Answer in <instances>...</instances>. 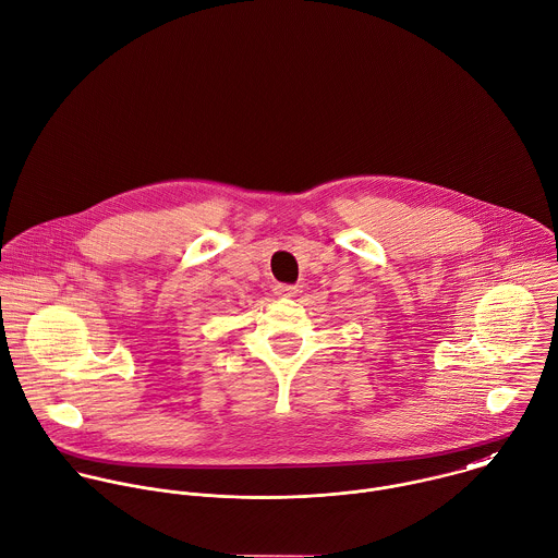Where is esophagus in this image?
Segmentation results:
<instances>
[{
  "instance_id": "34e87169",
  "label": "esophagus",
  "mask_w": 558,
  "mask_h": 558,
  "mask_svg": "<svg viewBox=\"0 0 558 558\" xmlns=\"http://www.w3.org/2000/svg\"><path fill=\"white\" fill-rule=\"evenodd\" d=\"M274 293L278 298H295L298 295V287H293V284H276Z\"/></svg>"
}]
</instances>
